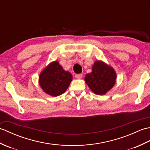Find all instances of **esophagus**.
Masks as SVG:
<instances>
[{
  "mask_svg": "<svg viewBox=\"0 0 150 150\" xmlns=\"http://www.w3.org/2000/svg\"><path fill=\"white\" fill-rule=\"evenodd\" d=\"M75 77L78 79H81L82 77V74H81V73H80V74H76Z\"/></svg>",
  "mask_w": 150,
  "mask_h": 150,
  "instance_id": "obj_1",
  "label": "esophagus"
}]
</instances>
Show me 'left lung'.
<instances>
[{"label": "left lung", "instance_id": "left-lung-1", "mask_svg": "<svg viewBox=\"0 0 150 150\" xmlns=\"http://www.w3.org/2000/svg\"><path fill=\"white\" fill-rule=\"evenodd\" d=\"M116 77V73L111 67L97 61L94 63L91 73L86 75L85 82L95 94L102 95L113 88Z\"/></svg>", "mask_w": 150, "mask_h": 150}]
</instances>
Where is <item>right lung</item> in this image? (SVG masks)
<instances>
[{"label":"right lung","instance_id":"add662e5","mask_svg":"<svg viewBox=\"0 0 150 150\" xmlns=\"http://www.w3.org/2000/svg\"><path fill=\"white\" fill-rule=\"evenodd\" d=\"M72 81V75L63 69L58 62H53L41 72L39 84L44 92L53 97L66 91Z\"/></svg>","mask_w":150,"mask_h":150}]
</instances>
